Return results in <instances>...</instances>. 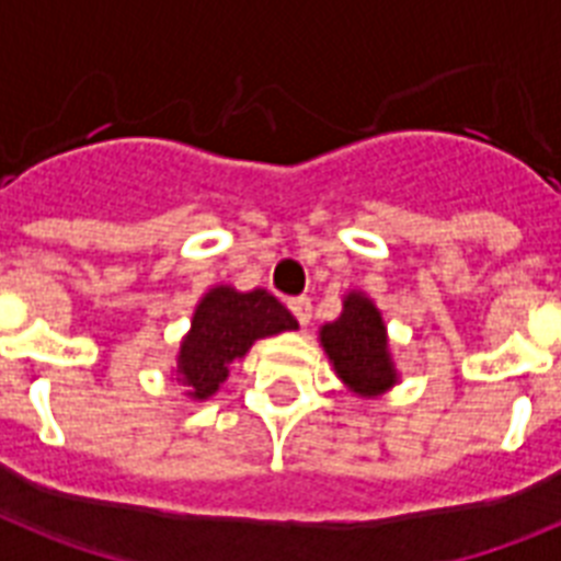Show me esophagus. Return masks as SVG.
Segmentation results:
<instances>
[{"mask_svg": "<svg viewBox=\"0 0 561 561\" xmlns=\"http://www.w3.org/2000/svg\"><path fill=\"white\" fill-rule=\"evenodd\" d=\"M289 309H291V314L298 318L300 327H307V323L312 321V300H309L307 295H300V298H291Z\"/></svg>", "mask_w": 561, "mask_h": 561, "instance_id": "obj_1", "label": "esophagus"}]
</instances>
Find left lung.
<instances>
[{
  "label": "left lung",
  "instance_id": "obj_1",
  "mask_svg": "<svg viewBox=\"0 0 561 561\" xmlns=\"http://www.w3.org/2000/svg\"><path fill=\"white\" fill-rule=\"evenodd\" d=\"M321 344L337 375L360 396H375L396 381L381 312L364 295H350L335 323L321 330Z\"/></svg>",
  "mask_w": 561,
  "mask_h": 561
}]
</instances>
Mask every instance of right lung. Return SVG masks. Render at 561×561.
<instances>
[{
	"label": "right lung",
	"mask_w": 561,
	"mask_h": 561,
	"mask_svg": "<svg viewBox=\"0 0 561 561\" xmlns=\"http://www.w3.org/2000/svg\"><path fill=\"white\" fill-rule=\"evenodd\" d=\"M298 330L289 309L266 289L234 291L217 286L201 300L192 332L180 346V375L192 387L188 396L208 398L226 381L231 360L243 358L257 337Z\"/></svg>",
	"instance_id": "obj_1"
}]
</instances>
